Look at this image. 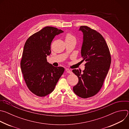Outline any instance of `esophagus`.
<instances>
[{"mask_svg":"<svg viewBox=\"0 0 129 129\" xmlns=\"http://www.w3.org/2000/svg\"><path fill=\"white\" fill-rule=\"evenodd\" d=\"M65 70H66V71L67 73H70V74H71V73H72V71H71L70 69H68V68H66Z\"/></svg>","mask_w":129,"mask_h":129,"instance_id":"esophagus-1","label":"esophagus"}]
</instances>
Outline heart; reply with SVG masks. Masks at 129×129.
I'll return each mask as SVG.
<instances>
[{
	"label": "heart",
	"mask_w": 129,
	"mask_h": 129,
	"mask_svg": "<svg viewBox=\"0 0 129 129\" xmlns=\"http://www.w3.org/2000/svg\"><path fill=\"white\" fill-rule=\"evenodd\" d=\"M65 39V41H71V40H73V41H76V40L75 37L70 33H67L66 35Z\"/></svg>",
	"instance_id": "b5f03b06"
}]
</instances>
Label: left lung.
<instances>
[{"mask_svg": "<svg viewBox=\"0 0 129 129\" xmlns=\"http://www.w3.org/2000/svg\"><path fill=\"white\" fill-rule=\"evenodd\" d=\"M83 34L81 49L83 61L86 62L85 69H73L79 82L73 87V92L81 98L86 99L96 94L103 85L111 62L109 47L102 35L87 26L79 29Z\"/></svg>", "mask_w": 129, "mask_h": 129, "instance_id": "left-lung-1", "label": "left lung"}]
</instances>
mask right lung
Returning <instances> with one entry per match:
<instances>
[{"label":"right lung","mask_w":129,"mask_h":129,"mask_svg":"<svg viewBox=\"0 0 129 129\" xmlns=\"http://www.w3.org/2000/svg\"><path fill=\"white\" fill-rule=\"evenodd\" d=\"M63 31L46 26L27 39L20 63L21 71L27 87L38 96H45L53 91L64 68L54 67L47 61L51 53V43L56 35Z\"/></svg>","instance_id":"add662e5"}]
</instances>
